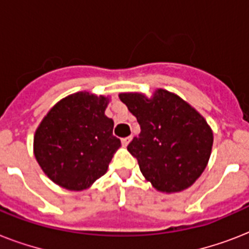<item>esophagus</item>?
Masks as SVG:
<instances>
[{"mask_svg":"<svg viewBox=\"0 0 249 249\" xmlns=\"http://www.w3.org/2000/svg\"><path fill=\"white\" fill-rule=\"evenodd\" d=\"M130 141H132V137H125V138H123V140H121V143L124 144V146H128Z\"/></svg>","mask_w":249,"mask_h":249,"instance_id":"obj_1","label":"esophagus"}]
</instances>
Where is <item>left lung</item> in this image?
Returning a JSON list of instances; mask_svg holds the SVG:
<instances>
[{
  "instance_id": "left-lung-1",
  "label": "left lung",
  "mask_w": 249,
  "mask_h": 249,
  "mask_svg": "<svg viewBox=\"0 0 249 249\" xmlns=\"http://www.w3.org/2000/svg\"><path fill=\"white\" fill-rule=\"evenodd\" d=\"M119 98L141 126L128 151L146 181L166 194L193 186L212 152L213 132L204 117L165 89H156L151 98L142 93H120Z\"/></svg>"
}]
</instances>
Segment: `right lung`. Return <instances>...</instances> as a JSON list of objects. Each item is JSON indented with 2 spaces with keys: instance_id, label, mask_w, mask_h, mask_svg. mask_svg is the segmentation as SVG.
I'll list each match as a JSON object with an SVG mask.
<instances>
[{
  "instance_id": "1",
  "label": "right lung",
  "mask_w": 249,
  "mask_h": 249,
  "mask_svg": "<svg viewBox=\"0 0 249 249\" xmlns=\"http://www.w3.org/2000/svg\"><path fill=\"white\" fill-rule=\"evenodd\" d=\"M108 103V97L77 91L53 106L37 126L35 158L54 183L81 191L107 172L121 146L105 115Z\"/></svg>"
}]
</instances>
